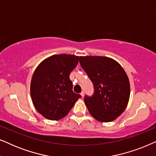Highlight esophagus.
Wrapping results in <instances>:
<instances>
[{"label":"esophagus","instance_id":"obj_1","mask_svg":"<svg viewBox=\"0 0 156 156\" xmlns=\"http://www.w3.org/2000/svg\"><path fill=\"white\" fill-rule=\"evenodd\" d=\"M80 94H81V96H82V97H84V91H82V92H81L80 93Z\"/></svg>","mask_w":156,"mask_h":156}]
</instances>
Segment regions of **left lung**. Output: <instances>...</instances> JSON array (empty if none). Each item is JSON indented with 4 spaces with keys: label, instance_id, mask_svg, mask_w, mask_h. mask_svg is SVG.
Masks as SVG:
<instances>
[{
    "label": "left lung",
    "instance_id": "left-lung-1",
    "mask_svg": "<svg viewBox=\"0 0 156 156\" xmlns=\"http://www.w3.org/2000/svg\"><path fill=\"white\" fill-rule=\"evenodd\" d=\"M80 63L94 86L93 94L84 97L89 113L101 122L114 121L122 114L129 102L127 74L116 61L106 57H80Z\"/></svg>",
    "mask_w": 156,
    "mask_h": 156
}]
</instances>
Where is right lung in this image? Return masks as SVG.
<instances>
[{
    "label": "right lung",
    "instance_id": "obj_1",
    "mask_svg": "<svg viewBox=\"0 0 156 156\" xmlns=\"http://www.w3.org/2000/svg\"><path fill=\"white\" fill-rule=\"evenodd\" d=\"M80 57L62 54L51 56L38 65L31 80L30 94L38 112L50 120L65 117L80 94L72 90L69 74Z\"/></svg>",
    "mask_w": 156,
    "mask_h": 156
}]
</instances>
